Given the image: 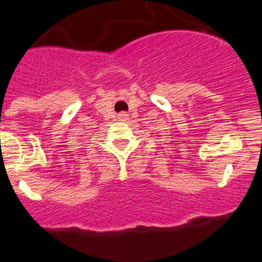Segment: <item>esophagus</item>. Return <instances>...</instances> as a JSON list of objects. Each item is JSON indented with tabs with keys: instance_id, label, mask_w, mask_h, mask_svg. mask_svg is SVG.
<instances>
[{
	"instance_id": "obj_1",
	"label": "esophagus",
	"mask_w": 262,
	"mask_h": 262,
	"mask_svg": "<svg viewBox=\"0 0 262 262\" xmlns=\"http://www.w3.org/2000/svg\"><path fill=\"white\" fill-rule=\"evenodd\" d=\"M117 117H118V120H120V121H128V120H130V116H128L126 112L118 113Z\"/></svg>"
}]
</instances>
